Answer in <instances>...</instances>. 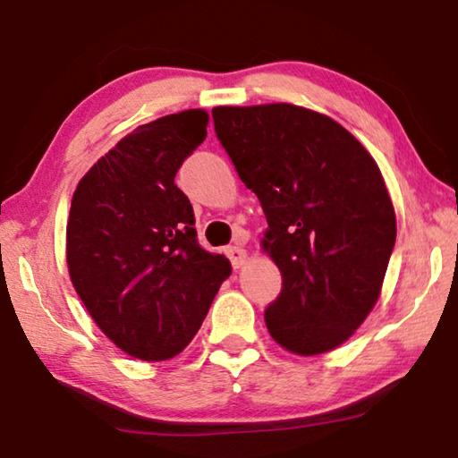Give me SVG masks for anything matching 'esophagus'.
Masks as SVG:
<instances>
[{
    "instance_id": "obj_1",
    "label": "esophagus",
    "mask_w": 458,
    "mask_h": 458,
    "mask_svg": "<svg viewBox=\"0 0 458 458\" xmlns=\"http://www.w3.org/2000/svg\"><path fill=\"white\" fill-rule=\"evenodd\" d=\"M226 255H228L232 267H234V269H241L244 261H247V252H244V249H241V247H228Z\"/></svg>"
}]
</instances>
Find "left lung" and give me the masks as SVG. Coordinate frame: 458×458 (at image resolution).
I'll return each mask as SVG.
<instances>
[{
    "label": "left lung",
    "instance_id": "8db88e82",
    "mask_svg": "<svg viewBox=\"0 0 458 458\" xmlns=\"http://www.w3.org/2000/svg\"><path fill=\"white\" fill-rule=\"evenodd\" d=\"M216 135L267 217L263 249L282 271L265 309L279 345L317 356L377 304L397 220L377 162L327 114L285 105L216 106Z\"/></svg>",
    "mask_w": 458,
    "mask_h": 458
}]
</instances>
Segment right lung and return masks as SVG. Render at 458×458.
<instances>
[{"instance_id":"obj_1","label":"right lung","mask_w":458,"mask_h":458,"mask_svg":"<svg viewBox=\"0 0 458 458\" xmlns=\"http://www.w3.org/2000/svg\"><path fill=\"white\" fill-rule=\"evenodd\" d=\"M191 108L140 125L78 182L67 220V267L100 331L129 356L181 353L230 276V261L197 242L189 197L174 185L206 140Z\"/></svg>"}]
</instances>
